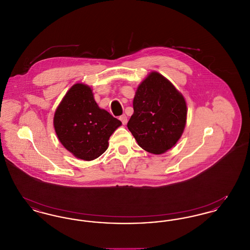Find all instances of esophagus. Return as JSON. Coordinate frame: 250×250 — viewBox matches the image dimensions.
Listing matches in <instances>:
<instances>
[{
	"instance_id": "1",
	"label": "esophagus",
	"mask_w": 250,
	"mask_h": 250,
	"mask_svg": "<svg viewBox=\"0 0 250 250\" xmlns=\"http://www.w3.org/2000/svg\"><path fill=\"white\" fill-rule=\"evenodd\" d=\"M120 121L122 122V124L123 125H126V123H127V117H126V115H122V116H120Z\"/></svg>"
}]
</instances>
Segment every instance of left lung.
<instances>
[{"mask_svg":"<svg viewBox=\"0 0 250 250\" xmlns=\"http://www.w3.org/2000/svg\"><path fill=\"white\" fill-rule=\"evenodd\" d=\"M127 127L143 150L160 155L172 148L187 123L183 95L165 77L150 73L139 85Z\"/></svg>","mask_w":250,"mask_h":250,"instance_id":"1","label":"left lung"}]
</instances>
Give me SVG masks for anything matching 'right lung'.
Segmentation results:
<instances>
[{"instance_id": "obj_1", "label": "right lung", "mask_w": 250, "mask_h": 250, "mask_svg": "<svg viewBox=\"0 0 250 250\" xmlns=\"http://www.w3.org/2000/svg\"><path fill=\"white\" fill-rule=\"evenodd\" d=\"M53 125L67 151L77 158L91 161L107 150L109 137L122 123L98 107L88 85L77 83L61 101Z\"/></svg>"}]
</instances>
